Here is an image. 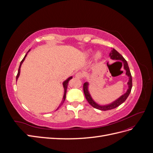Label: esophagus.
<instances>
[{"label": "esophagus", "mask_w": 153, "mask_h": 153, "mask_svg": "<svg viewBox=\"0 0 153 153\" xmlns=\"http://www.w3.org/2000/svg\"><path fill=\"white\" fill-rule=\"evenodd\" d=\"M83 76V74L81 72H77L75 74V77L77 78H82Z\"/></svg>", "instance_id": "34e87169"}]
</instances>
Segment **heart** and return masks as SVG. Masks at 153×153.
Returning <instances> with one entry per match:
<instances>
[{
  "label": "heart",
  "mask_w": 153,
  "mask_h": 153,
  "mask_svg": "<svg viewBox=\"0 0 153 153\" xmlns=\"http://www.w3.org/2000/svg\"><path fill=\"white\" fill-rule=\"evenodd\" d=\"M91 51L90 52H89V53H91ZM101 57V53L100 52H97L96 53V55H95V59L96 60H98V59H100V58Z\"/></svg>",
  "instance_id": "obj_1"
}]
</instances>
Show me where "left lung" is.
I'll list each match as a JSON object with an SVG mask.
<instances>
[{"mask_svg": "<svg viewBox=\"0 0 153 153\" xmlns=\"http://www.w3.org/2000/svg\"><path fill=\"white\" fill-rule=\"evenodd\" d=\"M109 55H110L111 59L120 60V61H123V62L124 69H125V71H126V75L129 78V80L127 83L128 88L127 91L126 92V93H124L121 96H120L118 99L115 100L114 101H113V102H112L110 104L101 105H99L98 103H97L96 102H95L94 100L92 99V98L91 97V95L89 91V83L87 82H85L84 84V92L85 96V98H86L88 102H89V103L92 106H93L94 108L100 110H104V111L114 109L115 108L117 107V106H119L120 105L123 103L127 99L129 94H130L131 88H132V77H131L130 71H129L127 61L124 59V58L122 56V55L117 52V50H115L114 48L110 52Z\"/></svg>", "mask_w": 153, "mask_h": 153, "instance_id": "1", "label": "left lung"}]
</instances>
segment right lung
Instances as JSON below:
<instances>
[{
  "label": "right lung",
  "mask_w": 153,
  "mask_h": 153,
  "mask_svg": "<svg viewBox=\"0 0 153 153\" xmlns=\"http://www.w3.org/2000/svg\"><path fill=\"white\" fill-rule=\"evenodd\" d=\"M30 51V50L28 51V52H29ZM27 52V53H28ZM27 54L25 55V57H24V59H22V61H21V62H20V66H19V68H18V74H17V75H16V81H17V80H18V77H19V76H20V68H21V66H22V63L24 62V60H25V57H26V56H27ZM73 78V76H70V77H69L68 79H66L65 81H64L63 82V83H62V85H63V87H64V96H63V98H62V102H61V103L60 104V105L59 106V107L56 109V110H58L59 108V107L60 106H61V105L64 103V100H65V99H66V91H67V88H68V82H69V81L70 80L71 78Z\"/></svg>",
  "instance_id": "1"
}]
</instances>
